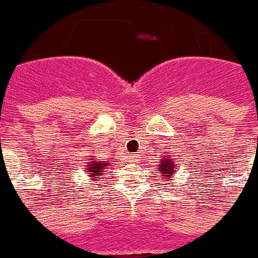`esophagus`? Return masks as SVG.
<instances>
[{
  "label": "esophagus",
  "instance_id": "obj_1",
  "mask_svg": "<svg viewBox=\"0 0 258 258\" xmlns=\"http://www.w3.org/2000/svg\"><path fill=\"white\" fill-rule=\"evenodd\" d=\"M136 158H138V155H129V160L131 161H136Z\"/></svg>",
  "mask_w": 258,
  "mask_h": 258
}]
</instances>
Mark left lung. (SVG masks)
<instances>
[{
	"mask_svg": "<svg viewBox=\"0 0 258 258\" xmlns=\"http://www.w3.org/2000/svg\"><path fill=\"white\" fill-rule=\"evenodd\" d=\"M158 169H160V175L162 176V179H165L167 182H169V180H172L171 176L176 172L175 161H172V158H169V157L168 158H162L160 164H158Z\"/></svg>",
	"mask_w": 258,
	"mask_h": 258,
	"instance_id": "1",
	"label": "left lung"
}]
</instances>
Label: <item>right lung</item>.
<instances>
[{"label":"right lung","instance_id":"1","mask_svg":"<svg viewBox=\"0 0 258 258\" xmlns=\"http://www.w3.org/2000/svg\"><path fill=\"white\" fill-rule=\"evenodd\" d=\"M105 167H108L107 162L94 161V160H91V161L89 162V168L86 169V172L89 173V176H90L91 179L101 178V175H103Z\"/></svg>","mask_w":258,"mask_h":258}]
</instances>
